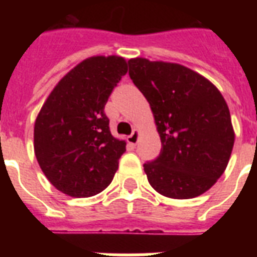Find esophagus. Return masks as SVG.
Masks as SVG:
<instances>
[{
  "label": "esophagus",
  "mask_w": 257,
  "mask_h": 257,
  "mask_svg": "<svg viewBox=\"0 0 257 257\" xmlns=\"http://www.w3.org/2000/svg\"><path fill=\"white\" fill-rule=\"evenodd\" d=\"M139 136H140V133H139V131H137V129H135V131L132 132V135H131V136H128L129 144L136 145L137 143H139Z\"/></svg>",
  "instance_id": "34e87169"
}]
</instances>
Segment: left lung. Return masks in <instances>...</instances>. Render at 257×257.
<instances>
[{
  "instance_id": "obj_1",
  "label": "left lung",
  "mask_w": 257,
  "mask_h": 257,
  "mask_svg": "<svg viewBox=\"0 0 257 257\" xmlns=\"http://www.w3.org/2000/svg\"><path fill=\"white\" fill-rule=\"evenodd\" d=\"M128 65L161 139L159 157L144 164L149 184L172 199L207 192L227 168L235 143L224 97L207 78L179 64L133 58Z\"/></svg>"
}]
</instances>
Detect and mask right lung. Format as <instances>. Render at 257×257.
<instances>
[{
    "mask_svg": "<svg viewBox=\"0 0 257 257\" xmlns=\"http://www.w3.org/2000/svg\"><path fill=\"white\" fill-rule=\"evenodd\" d=\"M126 72L122 57L86 58L61 78L38 113L34 153L65 195L89 197L112 183L126 144L112 136L104 108Z\"/></svg>",
    "mask_w": 257,
    "mask_h": 257,
    "instance_id": "1",
    "label": "right lung"
}]
</instances>
